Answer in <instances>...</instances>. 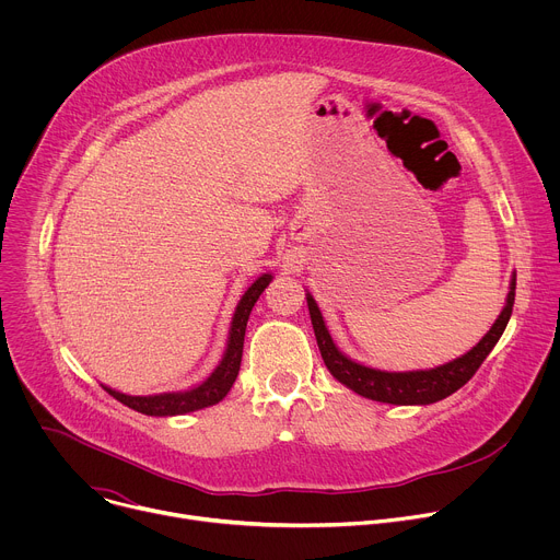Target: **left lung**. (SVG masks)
<instances>
[{
	"instance_id": "left-lung-1",
	"label": "left lung",
	"mask_w": 560,
	"mask_h": 560,
	"mask_svg": "<svg viewBox=\"0 0 560 560\" xmlns=\"http://www.w3.org/2000/svg\"><path fill=\"white\" fill-rule=\"evenodd\" d=\"M514 296H516V277L512 279L508 303H505L503 312L499 314L492 330L481 341H478L467 354H463L445 365H439L432 370H417V372H383V370H374V368L354 363L352 359L341 354L337 350V346L332 343V337L324 324V316H322V312H318L312 294H307L305 299H307V310H310L318 350H322L324 363L328 365L330 374L337 381H341L357 394L372 398V401L392 404V406H428V404H436V401H441V398L454 394L458 387H463L476 374L478 368H481V363L494 350V346L499 343V339L510 322Z\"/></svg>"
}]
</instances>
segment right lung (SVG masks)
<instances>
[{
  "mask_svg": "<svg viewBox=\"0 0 560 560\" xmlns=\"http://www.w3.org/2000/svg\"><path fill=\"white\" fill-rule=\"evenodd\" d=\"M270 281H272V275L259 277L246 290L242 301H238L234 316H232L225 354H223L221 363L217 365V370L201 385H197L188 392H168V394H154V396H130V394L115 392L106 385H104V389L110 396H115L119 404L128 406L130 410L141 412V415H148V417H175V415H186V412H195V410L219 404L221 398L230 392V387L238 374V368H242L248 316L253 312V305L257 303V299L261 296V292L268 288Z\"/></svg>",
  "mask_w": 560,
  "mask_h": 560,
  "instance_id": "add662e5",
  "label": "right lung"
}]
</instances>
